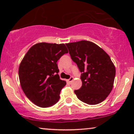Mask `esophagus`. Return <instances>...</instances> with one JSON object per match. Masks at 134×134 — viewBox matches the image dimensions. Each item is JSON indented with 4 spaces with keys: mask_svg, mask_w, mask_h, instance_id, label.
Here are the masks:
<instances>
[{
    "mask_svg": "<svg viewBox=\"0 0 134 134\" xmlns=\"http://www.w3.org/2000/svg\"><path fill=\"white\" fill-rule=\"evenodd\" d=\"M73 81V77H70V78L69 79H68V82H69V83H71V82H72V81Z\"/></svg>",
    "mask_w": 134,
    "mask_h": 134,
    "instance_id": "obj_1",
    "label": "esophagus"
}]
</instances>
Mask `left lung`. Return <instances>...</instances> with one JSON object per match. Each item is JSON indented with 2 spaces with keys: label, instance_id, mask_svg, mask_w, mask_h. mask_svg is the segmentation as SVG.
<instances>
[{
  "label": "left lung",
  "instance_id": "1",
  "mask_svg": "<svg viewBox=\"0 0 134 134\" xmlns=\"http://www.w3.org/2000/svg\"><path fill=\"white\" fill-rule=\"evenodd\" d=\"M70 55L81 73L82 85L75 90L77 98L88 105L103 102L113 89L115 68L109 56L92 42L66 44Z\"/></svg>",
  "mask_w": 134,
  "mask_h": 134
}]
</instances>
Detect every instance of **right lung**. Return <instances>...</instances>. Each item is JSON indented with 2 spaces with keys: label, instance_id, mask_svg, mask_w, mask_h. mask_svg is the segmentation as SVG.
<instances>
[{
  "label": "right lung",
  "instance_id": "add662e5",
  "mask_svg": "<svg viewBox=\"0 0 134 134\" xmlns=\"http://www.w3.org/2000/svg\"><path fill=\"white\" fill-rule=\"evenodd\" d=\"M68 50L64 44L40 43L30 48L19 69L21 87L38 107H50L60 98L66 82L59 79L57 61Z\"/></svg>",
  "mask_w": 134,
  "mask_h": 134
}]
</instances>
